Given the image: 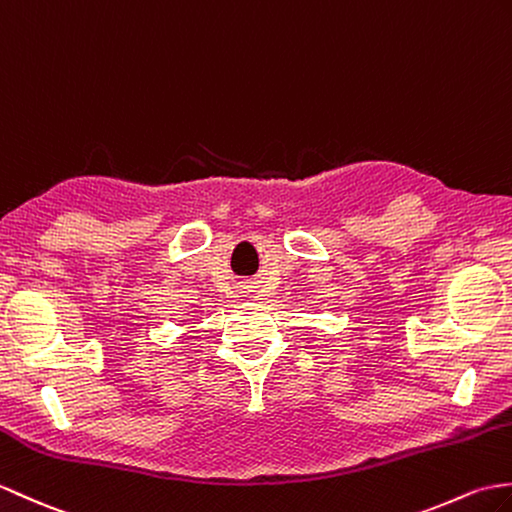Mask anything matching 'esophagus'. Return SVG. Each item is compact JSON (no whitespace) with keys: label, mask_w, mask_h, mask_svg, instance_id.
I'll use <instances>...</instances> for the list:
<instances>
[{"label":"esophagus","mask_w":512,"mask_h":512,"mask_svg":"<svg viewBox=\"0 0 512 512\" xmlns=\"http://www.w3.org/2000/svg\"><path fill=\"white\" fill-rule=\"evenodd\" d=\"M251 288H253V285L244 283V285H242V294H244V296H248V294H251V292H255V290H251Z\"/></svg>","instance_id":"1"}]
</instances>
